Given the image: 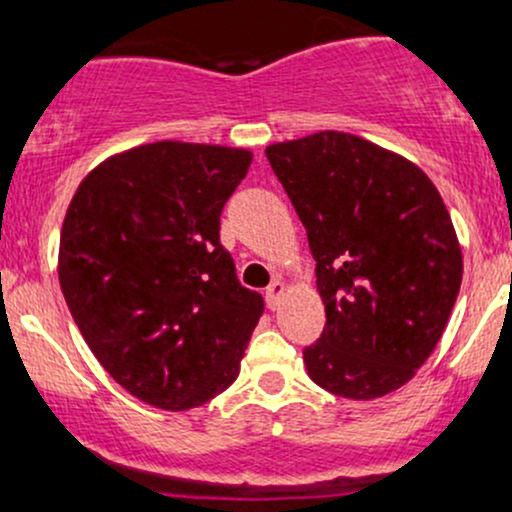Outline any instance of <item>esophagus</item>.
<instances>
[{
  "label": "esophagus",
  "mask_w": 512,
  "mask_h": 512,
  "mask_svg": "<svg viewBox=\"0 0 512 512\" xmlns=\"http://www.w3.org/2000/svg\"><path fill=\"white\" fill-rule=\"evenodd\" d=\"M284 291H286V284L284 282H272L267 286V303H269V308H277L279 306V299H282L284 296Z\"/></svg>",
  "instance_id": "34e87169"
}]
</instances>
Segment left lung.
<instances>
[{"mask_svg": "<svg viewBox=\"0 0 512 512\" xmlns=\"http://www.w3.org/2000/svg\"><path fill=\"white\" fill-rule=\"evenodd\" d=\"M269 165L306 228L325 328L308 376L352 401L413 379L442 338L462 250L430 177L406 157L340 131L274 143Z\"/></svg>", "mask_w": 512, "mask_h": 512, "instance_id": "1", "label": "left lung"}]
</instances>
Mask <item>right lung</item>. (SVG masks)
Segmentation results:
<instances>
[{
	"label": "right lung",
	"mask_w": 512,
	"mask_h": 512,
	"mask_svg": "<svg viewBox=\"0 0 512 512\" xmlns=\"http://www.w3.org/2000/svg\"><path fill=\"white\" fill-rule=\"evenodd\" d=\"M250 162L223 145H140L89 172L65 213L67 308L101 367L155 408L226 391L265 311L218 235Z\"/></svg>",
	"instance_id": "obj_1"
}]
</instances>
